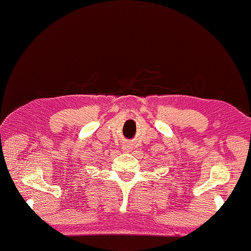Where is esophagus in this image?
Wrapping results in <instances>:
<instances>
[{
    "instance_id": "esophagus-1",
    "label": "esophagus",
    "mask_w": 251,
    "mask_h": 251,
    "mask_svg": "<svg viewBox=\"0 0 251 251\" xmlns=\"http://www.w3.org/2000/svg\"><path fill=\"white\" fill-rule=\"evenodd\" d=\"M130 150H131V144L129 142H126V143L123 144V151H130Z\"/></svg>"
}]
</instances>
